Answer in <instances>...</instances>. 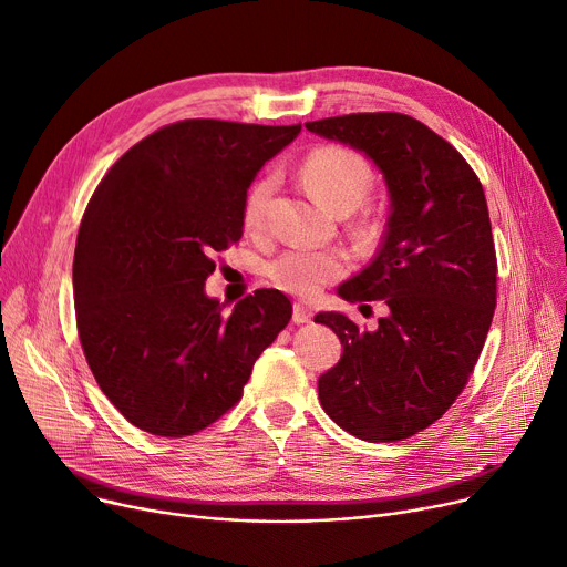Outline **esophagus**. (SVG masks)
I'll use <instances>...</instances> for the list:
<instances>
[{"mask_svg": "<svg viewBox=\"0 0 567 567\" xmlns=\"http://www.w3.org/2000/svg\"><path fill=\"white\" fill-rule=\"evenodd\" d=\"M293 323H308L312 319V310L303 303H293V312H291Z\"/></svg>", "mask_w": 567, "mask_h": 567, "instance_id": "34e87169", "label": "esophagus"}]
</instances>
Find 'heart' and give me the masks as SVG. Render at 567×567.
Segmentation results:
<instances>
[{
  "mask_svg": "<svg viewBox=\"0 0 567 567\" xmlns=\"http://www.w3.org/2000/svg\"><path fill=\"white\" fill-rule=\"evenodd\" d=\"M301 176L312 195L336 216L353 214L368 199L374 184L370 165L359 154L340 146H323L312 152L301 165ZM274 190V176L259 178L248 190L244 202V225L248 231L264 229ZM344 271L347 259L342 252L310 248L285 250L268 266V276L280 289L299 296L317 293Z\"/></svg>",
  "mask_w": 567,
  "mask_h": 567,
  "instance_id": "heart-1",
  "label": "heart"
}]
</instances>
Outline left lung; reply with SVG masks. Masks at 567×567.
Masks as SVG:
<instances>
[{
    "mask_svg": "<svg viewBox=\"0 0 567 567\" xmlns=\"http://www.w3.org/2000/svg\"><path fill=\"white\" fill-rule=\"evenodd\" d=\"M306 128L370 158L391 202L379 252L338 287L349 303L383 299L389 315L374 331L342 312L315 317L342 344L317 381L319 402L353 436L402 441L457 400L492 326L496 252L485 190L455 146L406 114H347Z\"/></svg>",
    "mask_w": 567,
    "mask_h": 567,
    "instance_id": "8db88e82",
    "label": "left lung"
}]
</instances>
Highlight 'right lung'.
<instances>
[{"instance_id":"right-lung-1","label":"right lung","mask_w":567,"mask_h":567,"mask_svg":"<svg viewBox=\"0 0 567 567\" xmlns=\"http://www.w3.org/2000/svg\"><path fill=\"white\" fill-rule=\"evenodd\" d=\"M301 126L188 118L144 137L103 176L73 259L78 333L101 391L135 427L186 436L244 395L291 319L278 289L231 315L206 293L214 255L244 234V202Z\"/></svg>"}]
</instances>
